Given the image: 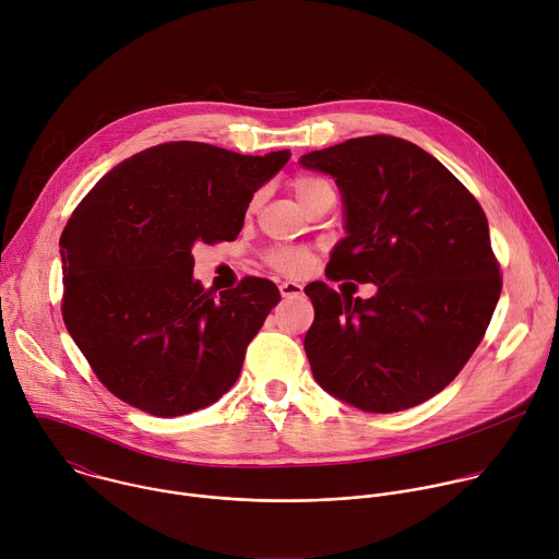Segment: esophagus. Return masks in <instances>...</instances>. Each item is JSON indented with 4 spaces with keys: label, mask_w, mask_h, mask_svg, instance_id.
<instances>
[{
    "label": "esophagus",
    "mask_w": 559,
    "mask_h": 559,
    "mask_svg": "<svg viewBox=\"0 0 559 559\" xmlns=\"http://www.w3.org/2000/svg\"><path fill=\"white\" fill-rule=\"evenodd\" d=\"M278 289H281V296H283V298H296V296L302 294V287H300L298 283H292V281L281 283Z\"/></svg>",
    "instance_id": "34e87169"
}]
</instances>
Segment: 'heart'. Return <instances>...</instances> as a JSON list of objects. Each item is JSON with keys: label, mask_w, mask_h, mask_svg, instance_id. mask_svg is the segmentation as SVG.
Masks as SVG:
<instances>
[{"label": "heart", "mask_w": 559, "mask_h": 559, "mask_svg": "<svg viewBox=\"0 0 559 559\" xmlns=\"http://www.w3.org/2000/svg\"><path fill=\"white\" fill-rule=\"evenodd\" d=\"M330 186L321 179H313V177H296L294 179V194L298 199V203H305L309 197H313L316 192L328 190ZM272 265L287 274V276H302L309 267H311V257L305 250H278L270 257Z\"/></svg>", "instance_id": "b5f03b06"}]
</instances>
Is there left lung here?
I'll use <instances>...</instances> for the list:
<instances>
[{
	"instance_id": "1",
	"label": "left lung",
	"mask_w": 559,
	"mask_h": 559,
	"mask_svg": "<svg viewBox=\"0 0 559 559\" xmlns=\"http://www.w3.org/2000/svg\"><path fill=\"white\" fill-rule=\"evenodd\" d=\"M343 199L345 238L332 281L373 283L371 298L309 283L305 354L338 401L393 414L442 391L480 345L502 292L487 216L471 192L412 141L376 134L302 154Z\"/></svg>"
}]
</instances>
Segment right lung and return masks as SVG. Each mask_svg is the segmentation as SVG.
<instances>
[{"label": "right lung", "mask_w": 559, "mask_h": 559, "mask_svg": "<svg viewBox=\"0 0 559 559\" xmlns=\"http://www.w3.org/2000/svg\"><path fill=\"white\" fill-rule=\"evenodd\" d=\"M289 156L162 143L112 168L72 212L59 241L63 323L123 403L175 418L231 389L281 294L254 276L214 294L192 278V250L236 238Z\"/></svg>", "instance_id": "add662e5"}]
</instances>
